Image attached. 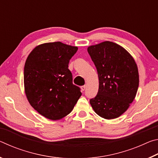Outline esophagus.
<instances>
[{
	"label": "esophagus",
	"instance_id": "1",
	"mask_svg": "<svg viewBox=\"0 0 158 158\" xmlns=\"http://www.w3.org/2000/svg\"><path fill=\"white\" fill-rule=\"evenodd\" d=\"M85 88H86V86H85V85H82V86H81V89L82 91H84V90H85Z\"/></svg>",
	"mask_w": 158,
	"mask_h": 158
}]
</instances>
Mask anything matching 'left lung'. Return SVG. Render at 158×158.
<instances>
[{"instance_id": "8db88e82", "label": "left lung", "mask_w": 158, "mask_h": 158, "mask_svg": "<svg viewBox=\"0 0 158 158\" xmlns=\"http://www.w3.org/2000/svg\"><path fill=\"white\" fill-rule=\"evenodd\" d=\"M98 71L99 89L90 100L93 110L100 117L114 119L127 111L139 87L137 65L123 47L105 41L88 47Z\"/></svg>"}]
</instances>
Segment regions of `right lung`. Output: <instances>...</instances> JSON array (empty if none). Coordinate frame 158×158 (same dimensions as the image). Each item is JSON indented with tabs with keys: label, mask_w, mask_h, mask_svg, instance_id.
I'll use <instances>...</instances> for the list:
<instances>
[{
	"label": "right lung",
	"mask_w": 158,
	"mask_h": 158,
	"mask_svg": "<svg viewBox=\"0 0 158 158\" xmlns=\"http://www.w3.org/2000/svg\"><path fill=\"white\" fill-rule=\"evenodd\" d=\"M78 50L60 42L40 44L26 60L25 93L30 105L48 119L60 120L73 111L81 97L73 84L69 60Z\"/></svg>",
	"instance_id": "add662e5"
}]
</instances>
